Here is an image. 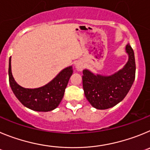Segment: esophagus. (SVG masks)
<instances>
[{
  "label": "esophagus",
  "mask_w": 150,
  "mask_h": 150,
  "mask_svg": "<svg viewBox=\"0 0 150 150\" xmlns=\"http://www.w3.org/2000/svg\"><path fill=\"white\" fill-rule=\"evenodd\" d=\"M75 69H76L78 71H81V70L83 69L84 65H83V63H82L81 61H78L75 63Z\"/></svg>",
  "instance_id": "obj_1"
}]
</instances>
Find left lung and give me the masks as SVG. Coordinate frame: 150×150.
Listing matches in <instances>:
<instances>
[{"label": "left lung", "mask_w": 150, "mask_h": 150, "mask_svg": "<svg viewBox=\"0 0 150 150\" xmlns=\"http://www.w3.org/2000/svg\"><path fill=\"white\" fill-rule=\"evenodd\" d=\"M129 59L121 69L110 75L95 74L83 70V88L90 105L98 110L114 107L122 101L130 90L135 78V59L129 43L125 45Z\"/></svg>", "instance_id": "1"}]
</instances>
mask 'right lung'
<instances>
[{
  "mask_svg": "<svg viewBox=\"0 0 150 150\" xmlns=\"http://www.w3.org/2000/svg\"><path fill=\"white\" fill-rule=\"evenodd\" d=\"M73 69L72 66L63 69L49 83L34 89L25 88L15 81L12 74L11 57L9 60V85L19 102L28 108L35 111L53 110L61 102Z\"/></svg>",
  "mask_w": 150,
  "mask_h": 150,
  "instance_id": "1",
  "label": "right lung"
}]
</instances>
